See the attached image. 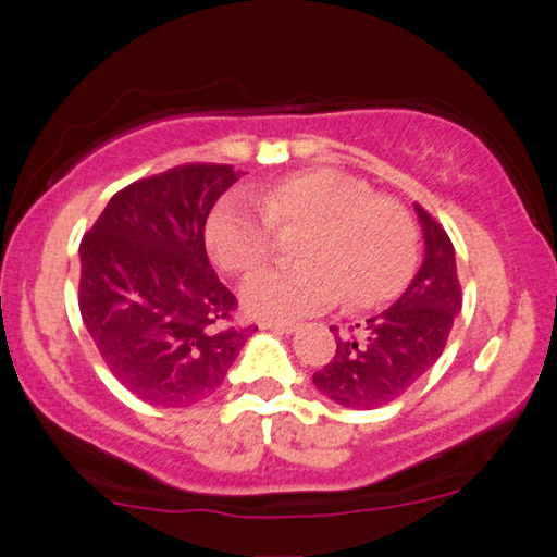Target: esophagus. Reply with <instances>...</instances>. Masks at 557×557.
Segmentation results:
<instances>
[{
    "label": "esophagus",
    "mask_w": 557,
    "mask_h": 557,
    "mask_svg": "<svg viewBox=\"0 0 557 557\" xmlns=\"http://www.w3.org/2000/svg\"><path fill=\"white\" fill-rule=\"evenodd\" d=\"M260 326H262V330H272V332H277V334H293V332H297V324H287V322H262Z\"/></svg>",
    "instance_id": "1"
}]
</instances>
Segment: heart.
<instances>
[{
	"mask_svg": "<svg viewBox=\"0 0 557 557\" xmlns=\"http://www.w3.org/2000/svg\"><path fill=\"white\" fill-rule=\"evenodd\" d=\"M220 200L206 223L213 262L245 275L264 262L275 231L307 227L297 243L299 264L247 277L240 302L258 320L289 322L344 297L369 307L392 297L409 277L417 233L406 210L355 175L314 168L255 193Z\"/></svg>",
	"mask_w": 557,
	"mask_h": 557,
	"instance_id": "heart-1",
	"label": "heart"
}]
</instances>
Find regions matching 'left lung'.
Wrapping results in <instances>:
<instances>
[{
    "mask_svg": "<svg viewBox=\"0 0 557 557\" xmlns=\"http://www.w3.org/2000/svg\"><path fill=\"white\" fill-rule=\"evenodd\" d=\"M423 231V262L404 295L367 324L339 334L337 355L312 382L326 399L347 409H376L411 389L436 364L444 351L456 314L461 312V282L456 252L444 225L419 202Z\"/></svg>",
    "mask_w": 557,
    "mask_h": 557,
    "instance_id": "left-lung-1",
    "label": "left lung"
}]
</instances>
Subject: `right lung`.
<instances>
[{
	"mask_svg": "<svg viewBox=\"0 0 557 557\" xmlns=\"http://www.w3.org/2000/svg\"><path fill=\"white\" fill-rule=\"evenodd\" d=\"M240 178L185 163L126 185L84 235L78 310L111 374L153 406L213 394L258 326H225L237 307L206 252V220Z\"/></svg>",
	"mask_w": 557,
	"mask_h": 557,
	"instance_id": "right-lung-1",
	"label": "right lung"
}]
</instances>
